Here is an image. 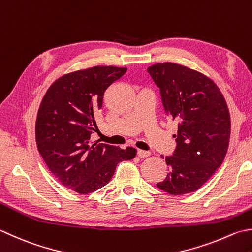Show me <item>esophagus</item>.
<instances>
[{
	"label": "esophagus",
	"instance_id": "1",
	"mask_svg": "<svg viewBox=\"0 0 252 252\" xmlns=\"http://www.w3.org/2000/svg\"><path fill=\"white\" fill-rule=\"evenodd\" d=\"M137 156H139L140 158H146V157L151 156V153L150 152H146V151L139 150V151H137Z\"/></svg>",
	"mask_w": 252,
	"mask_h": 252
}]
</instances>
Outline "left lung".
Segmentation results:
<instances>
[{"label": "left lung", "instance_id": "obj_1", "mask_svg": "<svg viewBox=\"0 0 252 252\" xmlns=\"http://www.w3.org/2000/svg\"><path fill=\"white\" fill-rule=\"evenodd\" d=\"M160 90L167 115L178 121L177 147L166 157L170 167L156 186L181 195L200 189L223 162L230 136L229 110L218 85L204 74L171 62L147 67Z\"/></svg>", "mask_w": 252, "mask_h": 252}]
</instances>
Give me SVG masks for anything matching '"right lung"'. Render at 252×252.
I'll list each match as a JSON object with an SVG mask.
<instances>
[{
  "instance_id": "right-lung-1",
  "label": "right lung",
  "mask_w": 252,
  "mask_h": 252,
  "mask_svg": "<svg viewBox=\"0 0 252 252\" xmlns=\"http://www.w3.org/2000/svg\"><path fill=\"white\" fill-rule=\"evenodd\" d=\"M126 70L97 65L64 74L48 88L39 107L34 131L38 151L56 178L80 194L102 188L120 161L136 155L133 147L91 142L105 93Z\"/></svg>"
}]
</instances>
